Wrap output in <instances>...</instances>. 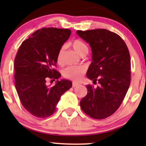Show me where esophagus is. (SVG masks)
Listing matches in <instances>:
<instances>
[{"label":"esophagus","mask_w":146,"mask_h":146,"mask_svg":"<svg viewBox=\"0 0 146 146\" xmlns=\"http://www.w3.org/2000/svg\"><path fill=\"white\" fill-rule=\"evenodd\" d=\"M79 85H80V84L78 83V82H73V87L78 86Z\"/></svg>","instance_id":"34e87169"}]
</instances>
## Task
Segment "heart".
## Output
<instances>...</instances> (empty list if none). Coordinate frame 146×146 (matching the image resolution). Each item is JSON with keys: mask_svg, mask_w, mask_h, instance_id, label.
I'll list each match as a JSON object with an SVG mask.
<instances>
[{"mask_svg": "<svg viewBox=\"0 0 146 146\" xmlns=\"http://www.w3.org/2000/svg\"><path fill=\"white\" fill-rule=\"evenodd\" d=\"M72 46L74 48L80 56H84L88 53V48L84 42L81 40L76 39L73 41ZM64 56V47H62L58 51L57 55V62L59 64H62L63 62ZM85 73V68L83 66H70L64 70L62 75L65 78L70 79L73 81H78L82 78Z\"/></svg>", "mask_w": 146, "mask_h": 146, "instance_id": "heart-1", "label": "heart"}]
</instances>
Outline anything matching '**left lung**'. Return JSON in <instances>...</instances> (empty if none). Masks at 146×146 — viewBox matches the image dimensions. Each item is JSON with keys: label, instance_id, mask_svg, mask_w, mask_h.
<instances>
[{"label": "left lung", "instance_id": "8db88e82", "mask_svg": "<svg viewBox=\"0 0 146 146\" xmlns=\"http://www.w3.org/2000/svg\"><path fill=\"white\" fill-rule=\"evenodd\" d=\"M77 33L89 43L92 61L86 75L98 83L87 85V95L80 101L86 115L97 119L110 116L119 108L130 84V56L123 39L117 33L104 29Z\"/></svg>", "mask_w": 146, "mask_h": 146}]
</instances>
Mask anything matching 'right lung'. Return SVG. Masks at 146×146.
Masks as SVG:
<instances>
[{"mask_svg":"<svg viewBox=\"0 0 146 146\" xmlns=\"http://www.w3.org/2000/svg\"><path fill=\"white\" fill-rule=\"evenodd\" d=\"M71 30L47 27L35 31L22 42L14 60L15 86L23 107L33 116L46 118L56 111L60 97L72 82L57 80L48 87L46 82L58 80L55 69L57 55L69 38Z\"/></svg>","mask_w":146,"mask_h":146,"instance_id":"right-lung-1","label":"right lung"}]
</instances>
